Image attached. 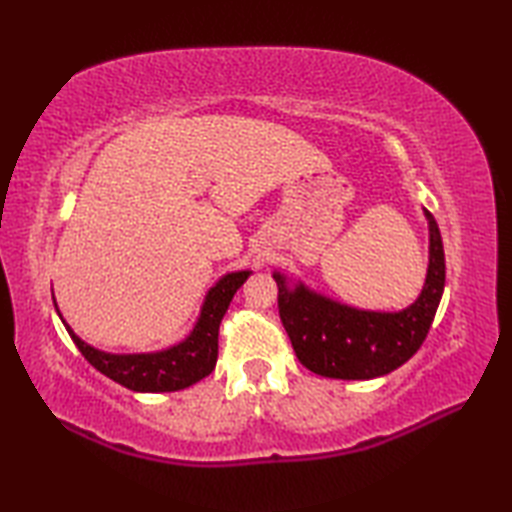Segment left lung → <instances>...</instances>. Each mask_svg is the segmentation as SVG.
Wrapping results in <instances>:
<instances>
[{
    "mask_svg": "<svg viewBox=\"0 0 512 512\" xmlns=\"http://www.w3.org/2000/svg\"><path fill=\"white\" fill-rule=\"evenodd\" d=\"M429 224V266L418 299L398 312L352 308L288 277L273 273L279 317L303 367L325 378L369 380L394 372L420 350L444 292V248L440 228Z\"/></svg>",
    "mask_w": 512,
    "mask_h": 512,
    "instance_id": "8db88e82",
    "label": "left lung"
}]
</instances>
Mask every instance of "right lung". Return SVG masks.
I'll use <instances>...</instances> for the list:
<instances>
[{
  "label": "right lung",
  "mask_w": 512,
  "mask_h": 512,
  "mask_svg": "<svg viewBox=\"0 0 512 512\" xmlns=\"http://www.w3.org/2000/svg\"><path fill=\"white\" fill-rule=\"evenodd\" d=\"M248 277L250 270H237V273H226L217 279V284L206 292L200 317L187 339L167 347V350L143 354H112L96 350L94 345L76 336L70 325L65 323L54 295L52 301L65 330H68L74 345L85 356V361L118 385L140 391V394H158V391H178L191 387L213 372L217 363L220 323L228 306H231L235 292L242 288Z\"/></svg>",
  "instance_id": "obj_1"
}]
</instances>
